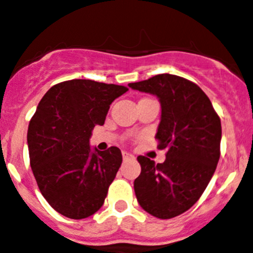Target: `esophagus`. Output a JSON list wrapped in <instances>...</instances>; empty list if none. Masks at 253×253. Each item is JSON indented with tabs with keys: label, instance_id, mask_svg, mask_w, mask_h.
<instances>
[{
	"label": "esophagus",
	"instance_id": "1",
	"mask_svg": "<svg viewBox=\"0 0 253 253\" xmlns=\"http://www.w3.org/2000/svg\"><path fill=\"white\" fill-rule=\"evenodd\" d=\"M122 157H124V160H132V159H134V156L132 155V153L127 152V151H122Z\"/></svg>",
	"mask_w": 253,
	"mask_h": 253
}]
</instances>
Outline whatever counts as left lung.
<instances>
[{"label":"left lung","instance_id":"left-lung-1","mask_svg":"<svg viewBox=\"0 0 253 253\" xmlns=\"http://www.w3.org/2000/svg\"><path fill=\"white\" fill-rule=\"evenodd\" d=\"M128 86L159 98L156 138L160 148H167L162 164L138 156L134 193L146 212L172 218L191 209L211 181L219 160L221 121L206 93L180 76L162 73Z\"/></svg>","mask_w":253,"mask_h":253}]
</instances>
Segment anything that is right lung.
<instances>
[{"instance_id":"add662e5","label":"right lung","mask_w":253,"mask_h":253,"mask_svg":"<svg viewBox=\"0 0 253 253\" xmlns=\"http://www.w3.org/2000/svg\"><path fill=\"white\" fill-rule=\"evenodd\" d=\"M128 91L91 80L61 82L46 92L30 122L31 169L49 206L72 219L102 207L122 164L119 147L89 146L92 129L105 124L110 105Z\"/></svg>"}]
</instances>
